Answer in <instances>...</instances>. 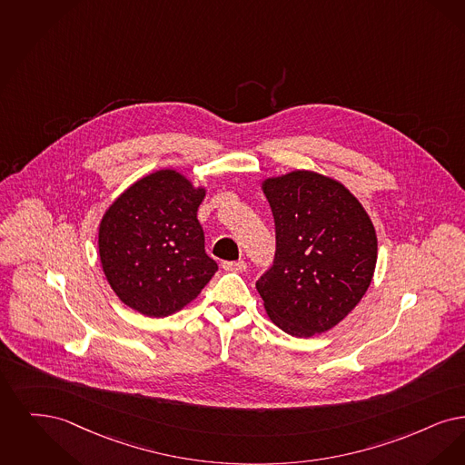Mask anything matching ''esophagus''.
I'll return each mask as SVG.
<instances>
[{"label": "esophagus", "mask_w": 465, "mask_h": 465, "mask_svg": "<svg viewBox=\"0 0 465 465\" xmlns=\"http://www.w3.org/2000/svg\"><path fill=\"white\" fill-rule=\"evenodd\" d=\"M223 269L231 271V272H242L246 269V262L244 261H236V262H223Z\"/></svg>", "instance_id": "esophagus-1"}]
</instances>
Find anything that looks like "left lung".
Returning <instances> with one entry per match:
<instances>
[{
    "label": "left lung",
    "mask_w": 465,
    "mask_h": 465,
    "mask_svg": "<svg viewBox=\"0 0 465 465\" xmlns=\"http://www.w3.org/2000/svg\"><path fill=\"white\" fill-rule=\"evenodd\" d=\"M276 259L257 282L269 320L292 337L331 330L361 302L377 265V232L360 200L328 175L263 179Z\"/></svg>",
    "instance_id": "1"
}]
</instances>
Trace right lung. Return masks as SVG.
<instances>
[{
    "instance_id": "obj_1",
    "label": "right lung",
    "mask_w": 465,
    "mask_h": 465,
    "mask_svg": "<svg viewBox=\"0 0 465 465\" xmlns=\"http://www.w3.org/2000/svg\"><path fill=\"white\" fill-rule=\"evenodd\" d=\"M204 185L173 168L156 170L109 204L99 225L107 283L130 309L166 318L193 302L217 271L204 253L198 208Z\"/></svg>"
}]
</instances>
